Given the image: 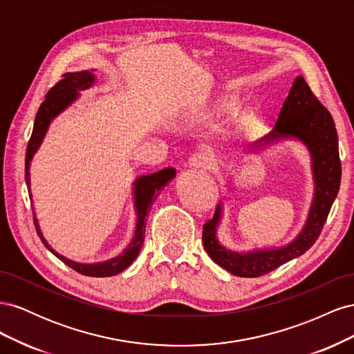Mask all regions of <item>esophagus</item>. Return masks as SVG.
Segmentation results:
<instances>
[{
    "label": "esophagus",
    "instance_id": "esophagus-1",
    "mask_svg": "<svg viewBox=\"0 0 354 354\" xmlns=\"http://www.w3.org/2000/svg\"><path fill=\"white\" fill-rule=\"evenodd\" d=\"M189 167L202 168V169H212L216 167V158L209 152H199L192 155L189 159Z\"/></svg>",
    "mask_w": 354,
    "mask_h": 354
}]
</instances>
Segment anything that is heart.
Segmentation results:
<instances>
[{
	"label": "heart",
	"mask_w": 354,
	"mask_h": 354,
	"mask_svg": "<svg viewBox=\"0 0 354 354\" xmlns=\"http://www.w3.org/2000/svg\"><path fill=\"white\" fill-rule=\"evenodd\" d=\"M229 109V103L224 100V99H221V100H217L216 103L212 104V108H211V112L212 113H217V115H220V113H224Z\"/></svg>",
	"instance_id": "1"
}]
</instances>
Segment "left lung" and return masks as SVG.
<instances>
[{"mask_svg":"<svg viewBox=\"0 0 354 354\" xmlns=\"http://www.w3.org/2000/svg\"><path fill=\"white\" fill-rule=\"evenodd\" d=\"M299 140L310 153L315 194L304 227L298 236L279 248L232 251L220 243L217 227L223 217L220 202L211 220L203 224V248L224 270L241 277H259L303 255L319 238L341 183L338 136L334 120L310 90L303 77H297L285 99L273 130L248 146V152H260L282 140Z\"/></svg>","mask_w":354,"mask_h":354,"instance_id":"left-lung-1","label":"left lung"}]
</instances>
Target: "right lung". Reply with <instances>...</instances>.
Masks as SVG:
<instances>
[{"label": "right lung", "instance_id": "1", "mask_svg": "<svg viewBox=\"0 0 354 354\" xmlns=\"http://www.w3.org/2000/svg\"><path fill=\"white\" fill-rule=\"evenodd\" d=\"M94 71H81V72H68L63 75V80H60L55 87H53L47 95L46 100L41 103L38 113L35 116L34 122V130H32L30 140L28 143L26 149V160H25V180L26 185L29 186V198L30 195V160L34 155L38 152V149L44 140V137L48 131V127L51 125L53 120L59 116L63 111L68 109L69 106L80 97V93L82 90L90 88L91 85L95 82V75ZM176 177V169L174 168H164L158 171V173L140 176L134 180L133 183V196H134V209H136V230L134 236L130 242V245L120 254L113 257L111 260H106L102 263H77L72 261L66 257L57 254L55 250L51 248L46 238L42 236L41 229L38 226V220L34 214V223L38 236L41 238L42 243L46 245V248L55 254L59 260H62L66 266L75 272H78L85 276H93V277H106V276H113L125 270L128 266H130L136 257L138 255L142 250V245L145 242V230H146V217L147 212L151 211L155 199L159 196L160 190L165 187L167 183Z\"/></svg>", "mask_w": 354, "mask_h": 354}]
</instances>
